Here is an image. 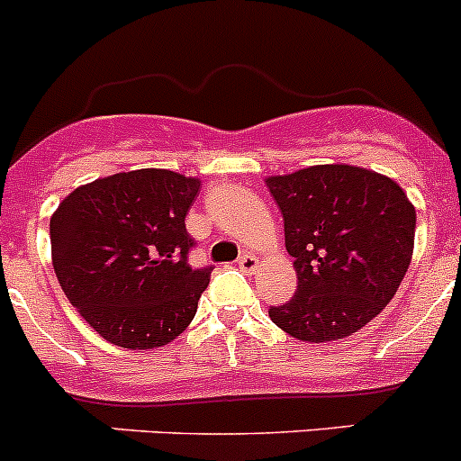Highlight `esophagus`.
Here are the masks:
<instances>
[{"mask_svg":"<svg viewBox=\"0 0 461 461\" xmlns=\"http://www.w3.org/2000/svg\"><path fill=\"white\" fill-rule=\"evenodd\" d=\"M239 267L243 272H257V267H258V258L254 257V254H249V252H245L243 257L239 258Z\"/></svg>","mask_w":461,"mask_h":461,"instance_id":"esophagus-1","label":"esophagus"}]
</instances>
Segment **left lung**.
I'll return each instance as SVG.
<instances>
[{"label": "left lung", "instance_id": "left-lung-1", "mask_svg": "<svg viewBox=\"0 0 461 461\" xmlns=\"http://www.w3.org/2000/svg\"><path fill=\"white\" fill-rule=\"evenodd\" d=\"M266 185L284 216L297 293L270 320L302 342H333L390 303L408 272L417 212L392 177L317 164Z\"/></svg>", "mask_w": 461, "mask_h": 461}]
</instances>
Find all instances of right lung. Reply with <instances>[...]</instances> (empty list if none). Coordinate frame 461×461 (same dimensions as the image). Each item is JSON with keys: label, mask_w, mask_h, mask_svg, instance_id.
Returning <instances> with one entry per match:
<instances>
[{"label": "right lung", "mask_w": 461, "mask_h": 461, "mask_svg": "<svg viewBox=\"0 0 461 461\" xmlns=\"http://www.w3.org/2000/svg\"><path fill=\"white\" fill-rule=\"evenodd\" d=\"M198 189V177L140 168L80 185L53 212L58 284L107 342L158 349L195 317L212 279V267L186 263L185 218Z\"/></svg>", "instance_id": "obj_1"}]
</instances>
